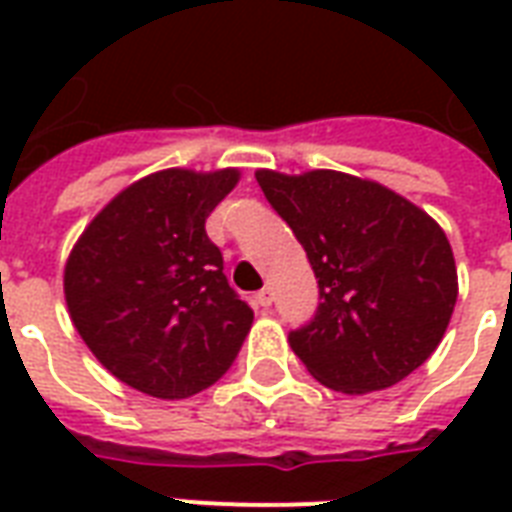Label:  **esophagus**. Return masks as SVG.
Returning <instances> with one entry per match:
<instances>
[{
	"label": "esophagus",
	"mask_w": 512,
	"mask_h": 512,
	"mask_svg": "<svg viewBox=\"0 0 512 512\" xmlns=\"http://www.w3.org/2000/svg\"><path fill=\"white\" fill-rule=\"evenodd\" d=\"M273 303V292L268 287L260 289V292H255V305L257 308H268V305Z\"/></svg>",
	"instance_id": "obj_1"
}]
</instances>
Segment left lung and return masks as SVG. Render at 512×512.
Instances as JSON below:
<instances>
[{
    "mask_svg": "<svg viewBox=\"0 0 512 512\" xmlns=\"http://www.w3.org/2000/svg\"><path fill=\"white\" fill-rule=\"evenodd\" d=\"M255 177L319 279L313 319L289 332L305 369L332 390L372 393L425 364L457 303L441 225L385 185L345 172Z\"/></svg>",
    "mask_w": 512,
    "mask_h": 512,
    "instance_id": "obj_1",
    "label": "left lung"
}]
</instances>
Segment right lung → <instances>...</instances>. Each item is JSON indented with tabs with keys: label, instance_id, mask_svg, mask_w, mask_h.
<instances>
[{
	"label": "right lung",
	"instance_id": "add662e5",
	"mask_svg": "<svg viewBox=\"0 0 512 512\" xmlns=\"http://www.w3.org/2000/svg\"><path fill=\"white\" fill-rule=\"evenodd\" d=\"M239 170H164L124 188L71 249L63 276L76 332L108 372L154 398L215 385L255 313L223 273L209 212Z\"/></svg>",
	"mask_w": 512,
	"mask_h": 512
}]
</instances>
